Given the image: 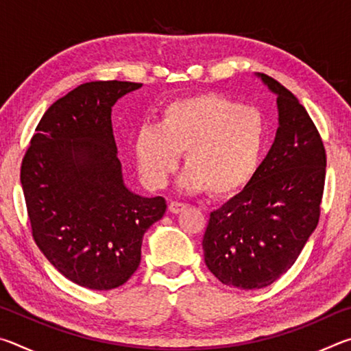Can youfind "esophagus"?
Masks as SVG:
<instances>
[{"label": "esophagus", "mask_w": 351, "mask_h": 351, "mask_svg": "<svg viewBox=\"0 0 351 351\" xmlns=\"http://www.w3.org/2000/svg\"><path fill=\"white\" fill-rule=\"evenodd\" d=\"M186 207L187 206L184 203H180V201H171V203L169 204V209H170L171 213H180V212L186 209Z\"/></svg>", "instance_id": "1"}]
</instances>
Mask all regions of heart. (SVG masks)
I'll return each mask as SVG.
<instances>
[{
    "label": "heart",
    "mask_w": 351,
    "mask_h": 351,
    "mask_svg": "<svg viewBox=\"0 0 351 351\" xmlns=\"http://www.w3.org/2000/svg\"><path fill=\"white\" fill-rule=\"evenodd\" d=\"M266 134L260 110L221 94H197L165 106L159 125L138 128L136 162L147 186L162 187L184 153L187 169L180 180L182 189L229 197L251 181Z\"/></svg>",
    "instance_id": "1"
}]
</instances>
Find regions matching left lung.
I'll return each instance as SVG.
<instances>
[{"label":"left lung","instance_id":"8db88e82","mask_svg":"<svg viewBox=\"0 0 351 351\" xmlns=\"http://www.w3.org/2000/svg\"><path fill=\"white\" fill-rule=\"evenodd\" d=\"M260 77L277 94L276 141L243 192L210 213L203 239L207 268L239 289L269 287L294 265L319 223L325 186L326 153L310 114Z\"/></svg>","mask_w":351,"mask_h":351}]
</instances>
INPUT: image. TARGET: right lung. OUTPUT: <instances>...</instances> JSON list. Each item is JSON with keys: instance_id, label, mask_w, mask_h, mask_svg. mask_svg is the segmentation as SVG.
I'll return each instance as SVG.
<instances>
[{"instance_id": "1", "label": "right lung", "mask_w": 351, "mask_h": 351, "mask_svg": "<svg viewBox=\"0 0 351 351\" xmlns=\"http://www.w3.org/2000/svg\"><path fill=\"white\" fill-rule=\"evenodd\" d=\"M134 82H88L52 104L21 162L34 241L80 287H121L141 263L142 237L167 209L123 186L111 106Z\"/></svg>"}]
</instances>
